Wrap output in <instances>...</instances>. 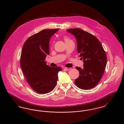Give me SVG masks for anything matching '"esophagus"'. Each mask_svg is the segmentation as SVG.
Wrapping results in <instances>:
<instances>
[{"label":"esophagus","instance_id":"1","mask_svg":"<svg viewBox=\"0 0 124 124\" xmlns=\"http://www.w3.org/2000/svg\"><path fill=\"white\" fill-rule=\"evenodd\" d=\"M71 68H66V67H65V68H64V70H70L71 69Z\"/></svg>","mask_w":124,"mask_h":124}]
</instances>
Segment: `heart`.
<instances>
[{
	"instance_id": "1",
	"label": "heart",
	"mask_w": 124,
	"mask_h": 124,
	"mask_svg": "<svg viewBox=\"0 0 124 124\" xmlns=\"http://www.w3.org/2000/svg\"><path fill=\"white\" fill-rule=\"evenodd\" d=\"M64 40H65V43H67V42H69V41L71 40L68 37H67V36H64Z\"/></svg>"
}]
</instances>
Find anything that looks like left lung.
I'll return each instance as SVG.
<instances>
[{
    "label": "left lung",
    "mask_w": 124,
    "mask_h": 124,
    "mask_svg": "<svg viewBox=\"0 0 124 124\" xmlns=\"http://www.w3.org/2000/svg\"><path fill=\"white\" fill-rule=\"evenodd\" d=\"M67 31L75 37L77 52L84 63L83 68L76 67L80 74L75 84L83 90L93 88L104 74L107 62L106 52L99 40L92 34L78 28Z\"/></svg>",
    "instance_id": "8db88e82"
}]
</instances>
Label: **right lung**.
Listing matches in <instances>:
<instances>
[{"instance_id": "add662e5", "label": "right lung", "mask_w": 124, "mask_h": 124, "mask_svg": "<svg viewBox=\"0 0 124 124\" xmlns=\"http://www.w3.org/2000/svg\"><path fill=\"white\" fill-rule=\"evenodd\" d=\"M59 29H45L30 37L25 42L20 64L26 80L36 93L44 94L55 88L60 67H50L44 60L50 54L49 41Z\"/></svg>"}]
</instances>
